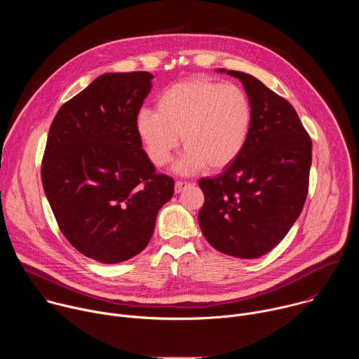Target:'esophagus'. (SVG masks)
<instances>
[{"mask_svg": "<svg viewBox=\"0 0 359 359\" xmlns=\"http://www.w3.org/2000/svg\"><path fill=\"white\" fill-rule=\"evenodd\" d=\"M191 184H193V183L177 180V182L175 183V191H176V193H180V191H183L186 187H189V186H191Z\"/></svg>", "mask_w": 359, "mask_h": 359, "instance_id": "34e87169", "label": "esophagus"}]
</instances>
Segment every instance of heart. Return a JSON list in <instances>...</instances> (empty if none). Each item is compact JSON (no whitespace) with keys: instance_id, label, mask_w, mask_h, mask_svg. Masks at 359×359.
<instances>
[{"instance_id":"heart-1","label":"heart","mask_w":359,"mask_h":359,"mask_svg":"<svg viewBox=\"0 0 359 359\" xmlns=\"http://www.w3.org/2000/svg\"><path fill=\"white\" fill-rule=\"evenodd\" d=\"M252 125L247 93L236 85L194 78L168 86L156 100V111L140 109L135 129L151 163L162 168L182 143L177 163L183 175L208 165L210 170L230 166L244 150Z\"/></svg>"}]
</instances>
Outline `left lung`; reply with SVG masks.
I'll return each mask as SVG.
<instances>
[{
  "label": "left lung",
  "mask_w": 359,
  "mask_h": 359,
  "mask_svg": "<svg viewBox=\"0 0 359 359\" xmlns=\"http://www.w3.org/2000/svg\"><path fill=\"white\" fill-rule=\"evenodd\" d=\"M219 72L241 81L252 125L241 155L223 173L198 180V224L220 252L257 259L285 237L304 208L313 143L287 99L248 74Z\"/></svg>",
  "instance_id": "left-lung-1"
}]
</instances>
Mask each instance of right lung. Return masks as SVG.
<instances>
[{
	"instance_id": "add662e5",
	"label": "right lung",
	"mask_w": 359,
	"mask_h": 359,
	"mask_svg": "<svg viewBox=\"0 0 359 359\" xmlns=\"http://www.w3.org/2000/svg\"><path fill=\"white\" fill-rule=\"evenodd\" d=\"M149 72L104 74L60 108L49 128L41 179L67 240L104 264L139 254L175 182L142 149L135 118Z\"/></svg>"
}]
</instances>
